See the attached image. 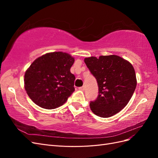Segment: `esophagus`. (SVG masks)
Returning <instances> with one entry per match:
<instances>
[{
    "label": "esophagus",
    "mask_w": 158,
    "mask_h": 158,
    "mask_svg": "<svg viewBox=\"0 0 158 158\" xmlns=\"http://www.w3.org/2000/svg\"><path fill=\"white\" fill-rule=\"evenodd\" d=\"M78 89H79L80 90H81V91H84V86L80 87V88H78Z\"/></svg>",
    "instance_id": "34e87169"
}]
</instances>
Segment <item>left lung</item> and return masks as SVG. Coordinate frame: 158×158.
<instances>
[{"instance_id": "1", "label": "left lung", "mask_w": 158, "mask_h": 158, "mask_svg": "<svg viewBox=\"0 0 158 158\" xmlns=\"http://www.w3.org/2000/svg\"><path fill=\"white\" fill-rule=\"evenodd\" d=\"M87 67L96 78L99 95L89 107L96 115L112 117L125 107L132 98L137 81L135 69L122 57L111 55L84 59Z\"/></svg>"}]
</instances>
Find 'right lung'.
<instances>
[{
    "label": "right lung",
    "instance_id": "add662e5",
    "mask_svg": "<svg viewBox=\"0 0 158 158\" xmlns=\"http://www.w3.org/2000/svg\"><path fill=\"white\" fill-rule=\"evenodd\" d=\"M74 58L62 51L48 52L36 59L24 75L28 96L46 109L59 107L74 91L75 76L70 73Z\"/></svg>",
    "mask_w": 158,
    "mask_h": 158
}]
</instances>
